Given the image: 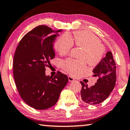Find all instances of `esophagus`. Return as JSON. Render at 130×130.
Segmentation results:
<instances>
[{
    "instance_id": "34e87169",
    "label": "esophagus",
    "mask_w": 130,
    "mask_h": 130,
    "mask_svg": "<svg viewBox=\"0 0 130 130\" xmlns=\"http://www.w3.org/2000/svg\"><path fill=\"white\" fill-rule=\"evenodd\" d=\"M68 78H69V81H70V82L74 81L75 80L74 78L72 76H70V75H69V76H68Z\"/></svg>"
}]
</instances>
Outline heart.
Wrapping results in <instances>:
<instances>
[{
	"instance_id": "1",
	"label": "heart",
	"mask_w": 130,
	"mask_h": 130,
	"mask_svg": "<svg viewBox=\"0 0 130 130\" xmlns=\"http://www.w3.org/2000/svg\"><path fill=\"white\" fill-rule=\"evenodd\" d=\"M73 41L77 46L83 48L79 55V58L83 60L67 59L63 61L62 67L71 74L76 75L85 69V60L91 66L98 64L103 58L105 49L96 36L90 32L83 30L74 33L73 39L67 34L57 38L55 47L60 55H65L70 52L73 46Z\"/></svg>"
}]
</instances>
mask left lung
I'll return each instance as SVG.
<instances>
[{"label": "left lung", "instance_id": "obj_1", "mask_svg": "<svg viewBox=\"0 0 130 130\" xmlns=\"http://www.w3.org/2000/svg\"><path fill=\"white\" fill-rule=\"evenodd\" d=\"M93 77H98L97 83L91 87L80 81L82 85L81 96L83 101L89 105L102 102L113 90L116 82V66L111 52H107L93 70Z\"/></svg>", "mask_w": 130, "mask_h": 130}]
</instances>
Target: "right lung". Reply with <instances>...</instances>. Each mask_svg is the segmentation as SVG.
Returning <instances> with one entry per match:
<instances>
[{
    "label": "right lung",
    "instance_id": "obj_1",
    "mask_svg": "<svg viewBox=\"0 0 130 130\" xmlns=\"http://www.w3.org/2000/svg\"><path fill=\"white\" fill-rule=\"evenodd\" d=\"M61 29L54 31L39 25L21 39L13 59V76L21 98L33 108H50L58 101L68 83L66 75L57 71L54 77L46 75V67L55 56L53 42Z\"/></svg>",
    "mask_w": 130,
    "mask_h": 130
}]
</instances>
